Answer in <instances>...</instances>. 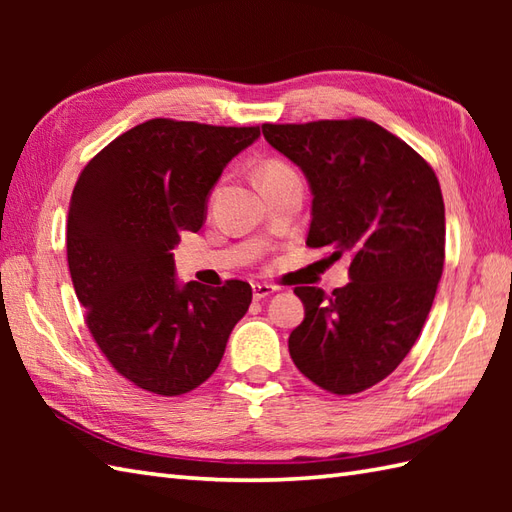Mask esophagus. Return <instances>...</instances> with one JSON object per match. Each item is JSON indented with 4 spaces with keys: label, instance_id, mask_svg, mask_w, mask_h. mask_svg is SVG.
Instances as JSON below:
<instances>
[{
    "label": "esophagus",
    "instance_id": "1",
    "mask_svg": "<svg viewBox=\"0 0 512 512\" xmlns=\"http://www.w3.org/2000/svg\"><path fill=\"white\" fill-rule=\"evenodd\" d=\"M277 288L275 286H270V284H253V297H255V301H262V299H266L268 295H273Z\"/></svg>",
    "mask_w": 512,
    "mask_h": 512
}]
</instances>
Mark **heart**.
I'll return each mask as SVG.
<instances>
[{"label":"heart","mask_w":512,"mask_h":512,"mask_svg":"<svg viewBox=\"0 0 512 512\" xmlns=\"http://www.w3.org/2000/svg\"><path fill=\"white\" fill-rule=\"evenodd\" d=\"M286 173H292V169L288 165H284V162H266V165L259 169L257 178L259 180H266V178H275V176H286Z\"/></svg>","instance_id":"obj_1"}]
</instances>
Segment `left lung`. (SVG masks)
<instances>
[{"mask_svg":"<svg viewBox=\"0 0 512 512\" xmlns=\"http://www.w3.org/2000/svg\"><path fill=\"white\" fill-rule=\"evenodd\" d=\"M270 147L303 171L312 193L306 244L352 257L350 284L306 308L288 350L314 385L347 396L387 378L416 343L444 266V202L436 173L380 125H262Z\"/></svg>","mask_w":512,"mask_h":512,"instance_id":"1","label":"left lung"}]
</instances>
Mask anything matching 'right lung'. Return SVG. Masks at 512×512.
Here are the masks:
<instances>
[{"label":"right lung","instance_id":"1","mask_svg":"<svg viewBox=\"0 0 512 512\" xmlns=\"http://www.w3.org/2000/svg\"><path fill=\"white\" fill-rule=\"evenodd\" d=\"M259 127L151 118L81 171L68 211V266L107 361L140 389L180 396L220 365L253 288L180 284L171 250L198 233L224 167Z\"/></svg>","mask_w":512,"mask_h":512}]
</instances>
